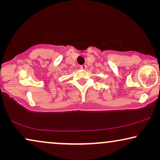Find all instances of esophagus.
<instances>
[{"label": "esophagus", "mask_w": 160, "mask_h": 160, "mask_svg": "<svg viewBox=\"0 0 160 160\" xmlns=\"http://www.w3.org/2000/svg\"><path fill=\"white\" fill-rule=\"evenodd\" d=\"M80 68H81V69H83V70H84V69H86L87 66H86V65H81Z\"/></svg>", "instance_id": "esophagus-1"}]
</instances>
